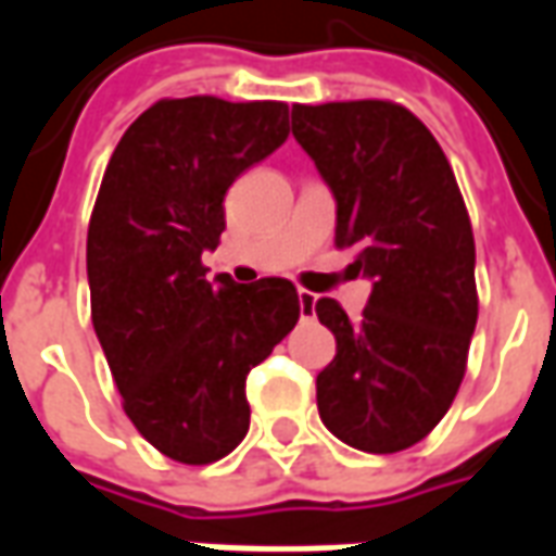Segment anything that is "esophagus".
<instances>
[{
    "instance_id": "1",
    "label": "esophagus",
    "mask_w": 556,
    "mask_h": 556,
    "mask_svg": "<svg viewBox=\"0 0 556 556\" xmlns=\"http://www.w3.org/2000/svg\"><path fill=\"white\" fill-rule=\"evenodd\" d=\"M298 301H301V315H303V318H309V315L315 313V294H313V291L301 289V291H298Z\"/></svg>"
}]
</instances>
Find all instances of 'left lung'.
I'll return each mask as SVG.
<instances>
[{"instance_id": "8db88e82", "label": "left lung", "mask_w": 556, "mask_h": 556, "mask_svg": "<svg viewBox=\"0 0 556 556\" xmlns=\"http://www.w3.org/2000/svg\"><path fill=\"white\" fill-rule=\"evenodd\" d=\"M291 134L337 199V247L372 279L361 321L315 303L337 357L315 381L327 429L363 453L422 441L453 405L477 327V250L453 166L390 101L291 106Z\"/></svg>"}]
</instances>
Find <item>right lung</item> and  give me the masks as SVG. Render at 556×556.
<instances>
[{"label": "right lung", "mask_w": 556, "mask_h": 556, "mask_svg": "<svg viewBox=\"0 0 556 556\" xmlns=\"http://www.w3.org/2000/svg\"><path fill=\"white\" fill-rule=\"evenodd\" d=\"M289 139V106L157 101L103 172L86 241L91 325L125 414L154 450L211 465L250 429L247 375L301 318L289 279H205L223 195Z\"/></svg>", "instance_id": "right-lung-1"}]
</instances>
